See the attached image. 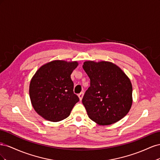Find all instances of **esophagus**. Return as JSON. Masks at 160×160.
<instances>
[{
	"label": "esophagus",
	"mask_w": 160,
	"mask_h": 160,
	"mask_svg": "<svg viewBox=\"0 0 160 160\" xmlns=\"http://www.w3.org/2000/svg\"><path fill=\"white\" fill-rule=\"evenodd\" d=\"M78 97H79V100L81 101L82 99H83V92H81V93H80L78 95Z\"/></svg>",
	"instance_id": "34e87169"
}]
</instances>
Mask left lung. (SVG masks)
I'll return each mask as SVG.
<instances>
[{
    "label": "left lung",
    "instance_id": "obj_1",
    "mask_svg": "<svg viewBox=\"0 0 160 160\" xmlns=\"http://www.w3.org/2000/svg\"><path fill=\"white\" fill-rule=\"evenodd\" d=\"M83 68L91 80L82 99L89 118L99 125L119 122L133 103L132 85L128 75L109 61H86Z\"/></svg>",
    "mask_w": 160,
    "mask_h": 160
}]
</instances>
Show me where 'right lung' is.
Returning a JSON list of instances; mask_svg holds the SVG:
<instances>
[{
    "mask_svg": "<svg viewBox=\"0 0 160 160\" xmlns=\"http://www.w3.org/2000/svg\"><path fill=\"white\" fill-rule=\"evenodd\" d=\"M79 62L54 60L42 65L31 79L32 108L42 118L58 122L69 117L79 99L73 93L72 72Z\"/></svg>",
    "mask_w": 160,
    "mask_h": 160,
    "instance_id": "1",
    "label": "right lung"
}]
</instances>
